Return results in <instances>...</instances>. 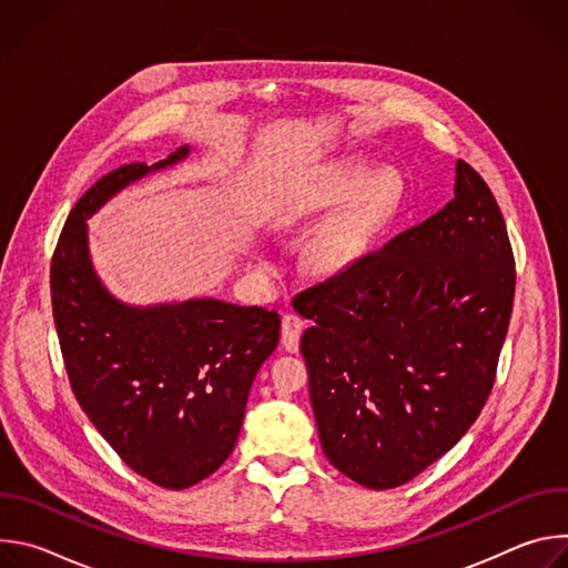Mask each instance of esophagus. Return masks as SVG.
I'll list each match as a JSON object with an SVG mask.
<instances>
[{
    "label": "esophagus",
    "mask_w": 568,
    "mask_h": 568,
    "mask_svg": "<svg viewBox=\"0 0 568 568\" xmlns=\"http://www.w3.org/2000/svg\"><path fill=\"white\" fill-rule=\"evenodd\" d=\"M303 333V321L294 314H285L281 321V344L287 353L298 351V339Z\"/></svg>",
    "instance_id": "34e87169"
}]
</instances>
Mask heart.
<instances>
[{"label":"heart","mask_w":568,"mask_h":568,"mask_svg":"<svg viewBox=\"0 0 568 568\" xmlns=\"http://www.w3.org/2000/svg\"><path fill=\"white\" fill-rule=\"evenodd\" d=\"M402 184L390 169L368 173L362 164L328 169L298 186L290 200L292 217L326 211L352 197L344 211L316 233L310 247V265L331 276L355 267L393 217Z\"/></svg>","instance_id":"1"}]
</instances>
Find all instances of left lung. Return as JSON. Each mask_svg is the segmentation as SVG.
I'll use <instances>...</instances> for the list:
<instances>
[{
  "label": "left lung",
  "instance_id": "8db88e82",
  "mask_svg": "<svg viewBox=\"0 0 568 568\" xmlns=\"http://www.w3.org/2000/svg\"><path fill=\"white\" fill-rule=\"evenodd\" d=\"M513 298L504 215L458 159L438 213L294 298L326 458L388 490L447 454L493 390Z\"/></svg>",
  "mask_w": 568,
  "mask_h": 568
}]
</instances>
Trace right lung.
Listing matches in <instances>:
<instances>
[{
	"mask_svg": "<svg viewBox=\"0 0 568 568\" xmlns=\"http://www.w3.org/2000/svg\"><path fill=\"white\" fill-rule=\"evenodd\" d=\"M191 154L99 180L71 209L51 261L53 321L80 407L136 474L169 490L211 476L233 452L250 388L278 346L281 316L220 298L132 305L101 281L88 220L116 193Z\"/></svg>",
	"mask_w": 568,
	"mask_h": 568,
	"instance_id": "right-lung-1",
	"label": "right lung"
}]
</instances>
